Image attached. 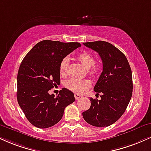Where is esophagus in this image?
<instances>
[{"label":"esophagus","mask_w":151,"mask_h":151,"mask_svg":"<svg viewBox=\"0 0 151 151\" xmlns=\"http://www.w3.org/2000/svg\"><path fill=\"white\" fill-rule=\"evenodd\" d=\"M74 98H75L76 100H79L81 98V96L79 95V94L75 93V94H74Z\"/></svg>","instance_id":"esophagus-1"}]
</instances>
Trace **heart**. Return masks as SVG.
I'll use <instances>...</instances> for the list:
<instances>
[{
	"label": "heart",
	"mask_w": 151,
	"mask_h": 151,
	"mask_svg": "<svg viewBox=\"0 0 151 151\" xmlns=\"http://www.w3.org/2000/svg\"><path fill=\"white\" fill-rule=\"evenodd\" d=\"M77 59L86 69H88V74L91 77H96L100 73V66L95 64V58L93 55L88 52H83L77 55ZM69 59L64 58L62 60L59 65L60 73L62 76H65L68 70ZM65 86L69 90L72 91L76 93H83L86 91L91 86V82L87 79L79 80L77 79H71L65 82Z\"/></svg>",
	"instance_id": "1"
}]
</instances>
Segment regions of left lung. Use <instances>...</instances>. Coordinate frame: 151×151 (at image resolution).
<instances>
[{
	"mask_svg": "<svg viewBox=\"0 0 151 151\" xmlns=\"http://www.w3.org/2000/svg\"><path fill=\"white\" fill-rule=\"evenodd\" d=\"M83 44L97 52L103 62V72L93 88L102 94L101 99L90 98L91 106L83 112V117L92 126L108 127L121 117L129 103L132 70L124 54L111 43L97 41Z\"/></svg>",
	"mask_w": 151,
	"mask_h": 151,
	"instance_id": "obj_1",
	"label": "left lung"
}]
</instances>
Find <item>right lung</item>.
Here are the masks:
<instances>
[{
  "instance_id": "right-lung-1",
  "label": "right lung",
  "mask_w": 151,
  "mask_h": 151,
  "mask_svg": "<svg viewBox=\"0 0 151 151\" xmlns=\"http://www.w3.org/2000/svg\"><path fill=\"white\" fill-rule=\"evenodd\" d=\"M80 46L79 43L43 40L24 58L17 74V99L34 126L46 129L57 124L65 108L75 101L74 93L65 88L56 97L48 91L60 83L62 60Z\"/></svg>"
}]
</instances>
